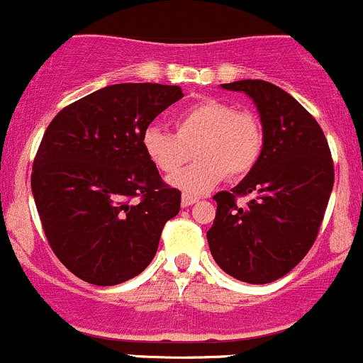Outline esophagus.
I'll return each mask as SVG.
<instances>
[{
  "mask_svg": "<svg viewBox=\"0 0 363 363\" xmlns=\"http://www.w3.org/2000/svg\"><path fill=\"white\" fill-rule=\"evenodd\" d=\"M194 203H197V197L189 196V194H183V196H182V206H183V208L192 206Z\"/></svg>",
  "mask_w": 363,
  "mask_h": 363,
  "instance_id": "obj_1",
  "label": "esophagus"
}]
</instances>
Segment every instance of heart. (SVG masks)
<instances>
[{
  "instance_id": "obj_1",
  "label": "heart",
  "mask_w": 363,
  "mask_h": 363,
  "mask_svg": "<svg viewBox=\"0 0 363 363\" xmlns=\"http://www.w3.org/2000/svg\"><path fill=\"white\" fill-rule=\"evenodd\" d=\"M174 130L150 125L141 135V146L160 173H174L196 150L198 162L169 177L171 186L189 196L210 192L228 174L245 177L263 152V128L250 113L235 111L229 104L204 99L174 116Z\"/></svg>"
}]
</instances>
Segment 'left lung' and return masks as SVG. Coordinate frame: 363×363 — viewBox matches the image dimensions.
Masks as SVG:
<instances>
[{
  "instance_id": "8db88e82",
  "label": "left lung",
  "mask_w": 363,
  "mask_h": 363,
  "mask_svg": "<svg viewBox=\"0 0 363 363\" xmlns=\"http://www.w3.org/2000/svg\"><path fill=\"white\" fill-rule=\"evenodd\" d=\"M242 91L259 113L263 152L231 192L215 194L206 233L215 263L249 284H268L293 270L314 243L333 189V162L318 121L289 93L259 79L220 84ZM253 199L235 204L238 195Z\"/></svg>"
}]
</instances>
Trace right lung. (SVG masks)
<instances>
[{"label": "right lung", "mask_w": 363, "mask_h": 363, "mask_svg": "<svg viewBox=\"0 0 363 363\" xmlns=\"http://www.w3.org/2000/svg\"><path fill=\"white\" fill-rule=\"evenodd\" d=\"M182 96L180 86L155 82L106 86L49 123L31 192L49 245L82 281L121 284L155 257L182 194L162 182L141 135Z\"/></svg>", "instance_id": "right-lung-1"}]
</instances>
